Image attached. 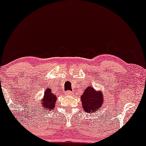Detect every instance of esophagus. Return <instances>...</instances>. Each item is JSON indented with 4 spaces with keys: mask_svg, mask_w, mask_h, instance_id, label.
Wrapping results in <instances>:
<instances>
[{
    "mask_svg": "<svg viewBox=\"0 0 146 146\" xmlns=\"http://www.w3.org/2000/svg\"><path fill=\"white\" fill-rule=\"evenodd\" d=\"M73 93L72 92V91H65V92H64V95H66V96H72L73 95Z\"/></svg>",
    "mask_w": 146,
    "mask_h": 146,
    "instance_id": "esophagus-1",
    "label": "esophagus"
}]
</instances>
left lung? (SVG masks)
I'll return each instance as SVG.
<instances>
[{
    "instance_id": "1",
    "label": "left lung",
    "mask_w": 146,
    "mask_h": 146,
    "mask_svg": "<svg viewBox=\"0 0 146 146\" xmlns=\"http://www.w3.org/2000/svg\"><path fill=\"white\" fill-rule=\"evenodd\" d=\"M81 98L84 111L88 114L96 112L98 109L101 108L104 101L102 91H96L95 88L91 86L86 88Z\"/></svg>"
}]
</instances>
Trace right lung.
Returning <instances> with one entry per match:
<instances>
[{
    "label": "right lung",
    "instance_id": "add662e5",
    "mask_svg": "<svg viewBox=\"0 0 146 146\" xmlns=\"http://www.w3.org/2000/svg\"><path fill=\"white\" fill-rule=\"evenodd\" d=\"M57 96L54 95L52 93L50 88H47L44 93V96L40 101V107L44 108V110L49 111L54 109L55 108V103H56Z\"/></svg>",
    "mask_w": 146,
    "mask_h": 146
}]
</instances>
